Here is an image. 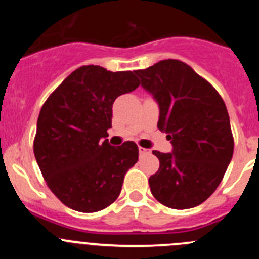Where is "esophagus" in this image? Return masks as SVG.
Returning <instances> with one entry per match:
<instances>
[{
  "label": "esophagus",
  "instance_id": "obj_1",
  "mask_svg": "<svg viewBox=\"0 0 259 259\" xmlns=\"http://www.w3.org/2000/svg\"><path fill=\"white\" fill-rule=\"evenodd\" d=\"M139 153H140V155H145V154H149V150L145 149V148H141V146H139Z\"/></svg>",
  "mask_w": 259,
  "mask_h": 259
}]
</instances>
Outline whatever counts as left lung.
Returning <instances> with one entry per match:
<instances>
[{"label": "left lung", "mask_w": 259, "mask_h": 259, "mask_svg": "<svg viewBox=\"0 0 259 259\" xmlns=\"http://www.w3.org/2000/svg\"><path fill=\"white\" fill-rule=\"evenodd\" d=\"M141 85L159 106L157 127L172 152L153 150L159 168L149 178L152 194L171 209L198 206L214 193L233 154L227 107L214 87L178 59L137 70Z\"/></svg>", "instance_id": "obj_1"}]
</instances>
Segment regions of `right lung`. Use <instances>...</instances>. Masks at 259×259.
Returning a JSON list of instances; mask_svg holds the SVG:
<instances>
[{
    "label": "right lung",
    "mask_w": 259,
    "mask_h": 259,
    "mask_svg": "<svg viewBox=\"0 0 259 259\" xmlns=\"http://www.w3.org/2000/svg\"><path fill=\"white\" fill-rule=\"evenodd\" d=\"M140 85L132 71L81 66L48 97L37 119L33 153L50 191L76 211L95 212L119 197L139 159L134 141L111 146L115 98Z\"/></svg>",
    "instance_id": "add662e5"
}]
</instances>
